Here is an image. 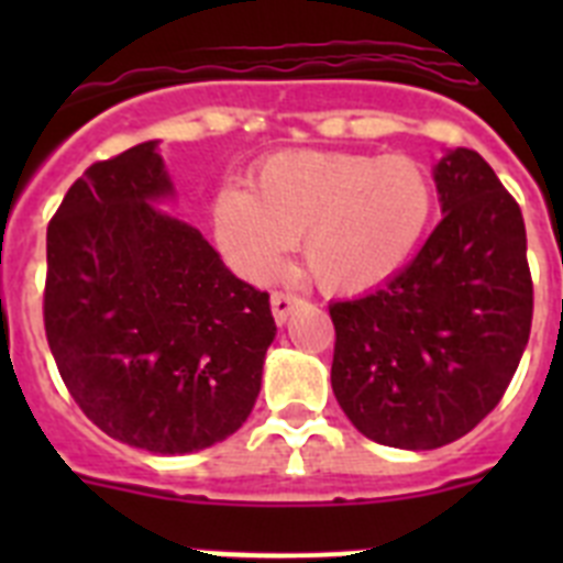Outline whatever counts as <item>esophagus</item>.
<instances>
[{
	"label": "esophagus",
	"instance_id": "obj_1",
	"mask_svg": "<svg viewBox=\"0 0 563 563\" xmlns=\"http://www.w3.org/2000/svg\"><path fill=\"white\" fill-rule=\"evenodd\" d=\"M298 305H301V298H298L296 292H285V290L273 292L271 310H273V318H276V324H285L287 318H290V312L296 310Z\"/></svg>",
	"mask_w": 563,
	"mask_h": 563
}]
</instances>
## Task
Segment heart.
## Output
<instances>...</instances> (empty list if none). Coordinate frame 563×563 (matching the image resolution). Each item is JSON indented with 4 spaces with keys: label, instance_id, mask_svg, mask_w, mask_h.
I'll return each instance as SVG.
<instances>
[{
    "label": "heart",
    "instance_id": "1",
    "mask_svg": "<svg viewBox=\"0 0 563 563\" xmlns=\"http://www.w3.org/2000/svg\"><path fill=\"white\" fill-rule=\"evenodd\" d=\"M437 211V186L411 154H273L251 174V191L225 186L213 200V236L239 276L282 271L290 245L335 296L375 290L409 265Z\"/></svg>",
    "mask_w": 563,
    "mask_h": 563
}]
</instances>
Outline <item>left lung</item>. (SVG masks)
Here are the masks:
<instances>
[{
  "mask_svg": "<svg viewBox=\"0 0 563 563\" xmlns=\"http://www.w3.org/2000/svg\"><path fill=\"white\" fill-rule=\"evenodd\" d=\"M442 217L409 265L330 305L332 391L363 437L431 451L476 429L507 391L533 324L519 202L474 148L434 168Z\"/></svg>",
  "mask_w": 563,
  "mask_h": 563,
  "instance_id": "left-lung-1",
  "label": "left lung"
}]
</instances>
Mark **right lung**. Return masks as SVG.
Returning <instances> with one entry per match:
<instances>
[{
	"label": "right lung",
	"mask_w": 563,
	"mask_h": 563,
	"mask_svg": "<svg viewBox=\"0 0 563 563\" xmlns=\"http://www.w3.org/2000/svg\"><path fill=\"white\" fill-rule=\"evenodd\" d=\"M172 194L154 143L98 161L47 225L44 332L78 409L152 454H191L247 420L276 335L271 296L233 276Z\"/></svg>",
	"instance_id": "add662e5"
}]
</instances>
